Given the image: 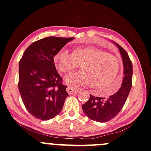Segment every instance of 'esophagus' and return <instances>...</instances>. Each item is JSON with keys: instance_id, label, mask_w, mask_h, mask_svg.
I'll list each match as a JSON object with an SVG mask.
<instances>
[{"instance_id": "esophagus-1", "label": "esophagus", "mask_w": 151, "mask_h": 151, "mask_svg": "<svg viewBox=\"0 0 151 151\" xmlns=\"http://www.w3.org/2000/svg\"><path fill=\"white\" fill-rule=\"evenodd\" d=\"M67 92L68 93V94L72 95L74 94V93H77L78 92V89L76 88H74L73 86H68L67 87Z\"/></svg>"}]
</instances>
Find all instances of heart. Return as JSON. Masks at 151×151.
Here are the masks:
<instances>
[{
    "instance_id": "obj_1",
    "label": "heart",
    "mask_w": 151,
    "mask_h": 151,
    "mask_svg": "<svg viewBox=\"0 0 151 151\" xmlns=\"http://www.w3.org/2000/svg\"><path fill=\"white\" fill-rule=\"evenodd\" d=\"M54 63L63 73L71 72L79 64L83 65V71L70 74L65 78L68 84H93L97 88H102L98 93L104 96L114 94L120 88V81L116 80L120 69L119 61L116 56L102 49L83 47L73 53L63 47L55 56Z\"/></svg>"
}]
</instances>
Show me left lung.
Masks as SVG:
<instances>
[{
  "label": "left lung",
  "instance_id": "left-lung-1",
  "mask_svg": "<svg viewBox=\"0 0 151 151\" xmlns=\"http://www.w3.org/2000/svg\"><path fill=\"white\" fill-rule=\"evenodd\" d=\"M119 49L123 64V78L121 86L114 95L107 98L90 95L88 102L82 105L84 114L90 119L105 123L114 118L123 107L132 88V64L128 54L119 45L112 41Z\"/></svg>",
  "mask_w": 151,
  "mask_h": 151
}]
</instances>
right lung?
Here are the masks:
<instances>
[{
	"label": "right lung",
	"mask_w": 151,
	"mask_h": 151,
	"mask_svg": "<svg viewBox=\"0 0 151 151\" xmlns=\"http://www.w3.org/2000/svg\"><path fill=\"white\" fill-rule=\"evenodd\" d=\"M74 37H48L32 43L19 64V91L28 111L48 121L61 111L68 93L57 72L54 56Z\"/></svg>",
	"instance_id": "1"
}]
</instances>
